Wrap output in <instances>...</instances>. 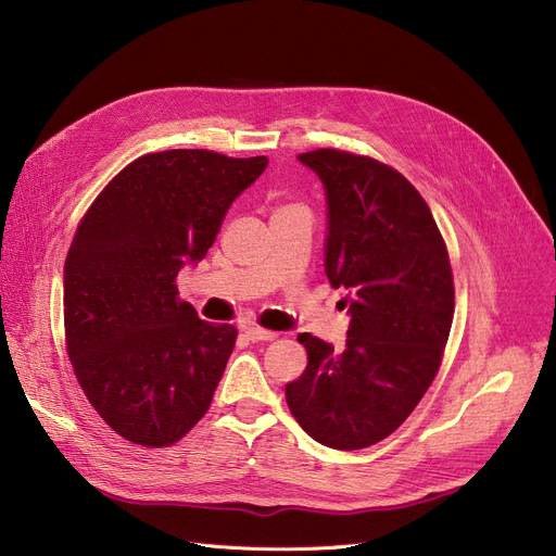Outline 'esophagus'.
I'll return each mask as SVG.
<instances>
[{"label": "esophagus", "instance_id": "esophagus-1", "mask_svg": "<svg viewBox=\"0 0 556 556\" xmlns=\"http://www.w3.org/2000/svg\"><path fill=\"white\" fill-rule=\"evenodd\" d=\"M247 337L251 341H274L278 337V332L274 330H264V328H249L247 330Z\"/></svg>", "mask_w": 556, "mask_h": 556}]
</instances>
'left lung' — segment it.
Listing matches in <instances>:
<instances>
[{"label": "left lung", "instance_id": "left-lung-1", "mask_svg": "<svg viewBox=\"0 0 556 556\" xmlns=\"http://www.w3.org/2000/svg\"><path fill=\"white\" fill-rule=\"evenodd\" d=\"M299 161L326 188V274L349 289L351 326L341 353L299 334L307 366L285 399L314 441L359 451L399 430L439 374L455 314L451 257L426 199L401 172L339 149Z\"/></svg>", "mask_w": 556, "mask_h": 556}]
</instances>
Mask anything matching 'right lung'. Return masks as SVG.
Listing matches in <instances>:
<instances>
[{
	"label": "right lung",
	"instance_id": "right-lung-1",
	"mask_svg": "<svg viewBox=\"0 0 556 556\" xmlns=\"http://www.w3.org/2000/svg\"><path fill=\"white\" fill-rule=\"evenodd\" d=\"M267 157L169 149L128 163L78 222L65 260V346L86 399L130 443L165 447L207 412L237 330L178 296Z\"/></svg>",
	"mask_w": 556,
	"mask_h": 556
}]
</instances>
